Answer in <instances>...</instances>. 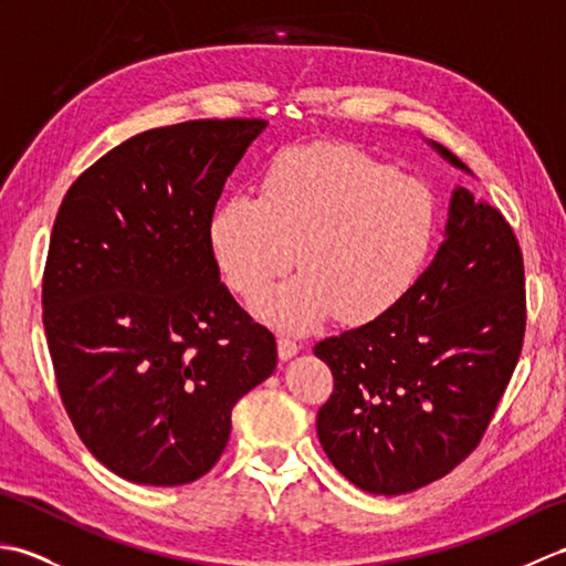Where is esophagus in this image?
<instances>
[{"label": "esophagus", "instance_id": "34e87169", "mask_svg": "<svg viewBox=\"0 0 566 566\" xmlns=\"http://www.w3.org/2000/svg\"><path fill=\"white\" fill-rule=\"evenodd\" d=\"M276 350H280V357L282 359H290L294 357L298 350H302V345H298L296 340L286 338V335H280V340H276Z\"/></svg>", "mask_w": 566, "mask_h": 566}]
</instances>
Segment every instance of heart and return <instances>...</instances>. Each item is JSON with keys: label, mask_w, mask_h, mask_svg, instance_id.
Listing matches in <instances>:
<instances>
[{"label": "heart", "mask_w": 566, "mask_h": 566, "mask_svg": "<svg viewBox=\"0 0 566 566\" xmlns=\"http://www.w3.org/2000/svg\"><path fill=\"white\" fill-rule=\"evenodd\" d=\"M436 231L430 191L413 177L343 143L286 148L264 170L258 197L238 191L216 207L213 260L228 290L258 296V314L282 331H308L333 314L350 326L401 302L423 270Z\"/></svg>", "instance_id": "heart-1"}]
</instances>
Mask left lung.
I'll return each instance as SVG.
<instances>
[{
  "label": "left lung",
  "mask_w": 566,
  "mask_h": 566,
  "mask_svg": "<svg viewBox=\"0 0 566 566\" xmlns=\"http://www.w3.org/2000/svg\"><path fill=\"white\" fill-rule=\"evenodd\" d=\"M525 318L523 252L511 223L494 203L454 189L442 245L401 302L314 347L333 371L316 430L335 469L381 496L450 474L494 420L521 359Z\"/></svg>",
  "instance_id": "left-lung-1"
}]
</instances>
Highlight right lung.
I'll return each mask as SVG.
<instances>
[{
    "label": "right lung",
    "instance_id": "1",
    "mask_svg": "<svg viewBox=\"0 0 566 566\" xmlns=\"http://www.w3.org/2000/svg\"><path fill=\"white\" fill-rule=\"evenodd\" d=\"M262 118L150 128L60 203L43 328L77 436L134 484H191L219 462L240 396L276 367L274 335L226 290L209 226Z\"/></svg>",
    "mask_w": 566,
    "mask_h": 566
}]
</instances>
